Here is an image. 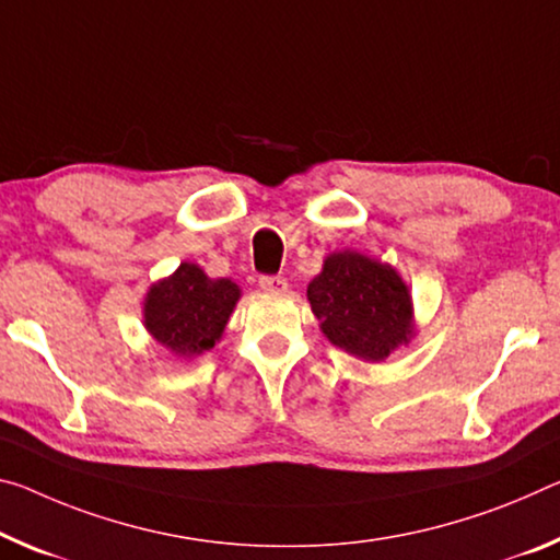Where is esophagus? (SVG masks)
Here are the masks:
<instances>
[{
	"mask_svg": "<svg viewBox=\"0 0 560 560\" xmlns=\"http://www.w3.org/2000/svg\"><path fill=\"white\" fill-rule=\"evenodd\" d=\"M259 287L264 291H271V294H283V291L289 289V281L283 277H261Z\"/></svg>",
	"mask_w": 560,
	"mask_h": 560,
	"instance_id": "34e87169",
	"label": "esophagus"
}]
</instances>
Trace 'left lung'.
I'll return each instance as SVG.
<instances>
[{"label": "left lung", "mask_w": 560, "mask_h": 560, "mask_svg": "<svg viewBox=\"0 0 560 560\" xmlns=\"http://www.w3.org/2000/svg\"><path fill=\"white\" fill-rule=\"evenodd\" d=\"M306 296L326 339L357 359L386 361L416 336L411 289L401 273L353 248L326 256Z\"/></svg>", "instance_id": "left-lung-1"}]
</instances>
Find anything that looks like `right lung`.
I'll use <instances>...</instances> for the list:
<instances>
[{
  "label": "right lung",
  "mask_w": 560,
  "mask_h": 560,
  "mask_svg": "<svg viewBox=\"0 0 560 560\" xmlns=\"http://www.w3.org/2000/svg\"><path fill=\"white\" fill-rule=\"evenodd\" d=\"M238 299L236 281L211 279L199 264L182 261L174 273L149 287L141 324L176 359H197L221 341Z\"/></svg>",
  "instance_id": "right-lung-1"
}]
</instances>
